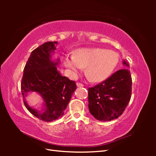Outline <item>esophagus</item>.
Returning a JSON list of instances; mask_svg holds the SVG:
<instances>
[{
  "instance_id": "esophagus-1",
  "label": "esophagus",
  "mask_w": 156,
  "mask_h": 156,
  "mask_svg": "<svg viewBox=\"0 0 156 156\" xmlns=\"http://www.w3.org/2000/svg\"><path fill=\"white\" fill-rule=\"evenodd\" d=\"M76 86H77L78 87H83L84 84L80 83V82H77V83H76Z\"/></svg>"
}]
</instances>
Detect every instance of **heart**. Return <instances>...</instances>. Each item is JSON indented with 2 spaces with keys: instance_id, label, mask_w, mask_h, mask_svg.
<instances>
[{
  "instance_id": "1",
  "label": "heart",
  "mask_w": 156,
  "mask_h": 156,
  "mask_svg": "<svg viewBox=\"0 0 156 156\" xmlns=\"http://www.w3.org/2000/svg\"><path fill=\"white\" fill-rule=\"evenodd\" d=\"M119 56L117 52L101 48H81L74 54H66L64 63L73 76H76L83 68L86 74L94 82L104 81L117 67Z\"/></svg>"
}]
</instances>
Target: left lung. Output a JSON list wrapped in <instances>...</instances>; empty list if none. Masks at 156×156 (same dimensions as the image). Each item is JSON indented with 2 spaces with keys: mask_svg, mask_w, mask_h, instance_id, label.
<instances>
[{
  "mask_svg": "<svg viewBox=\"0 0 156 156\" xmlns=\"http://www.w3.org/2000/svg\"><path fill=\"white\" fill-rule=\"evenodd\" d=\"M115 72L104 82L88 88V108L91 115L101 121L118 118L127 107L131 97L132 78L129 64Z\"/></svg>",
  "mask_w": 156,
  "mask_h": 156,
  "instance_id": "8db88e82",
  "label": "left lung"
}]
</instances>
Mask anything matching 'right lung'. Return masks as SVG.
I'll return each mask as SVG.
<instances>
[{
	"instance_id": "right-lung-1",
	"label": "right lung",
	"mask_w": 156,
	"mask_h": 156,
	"mask_svg": "<svg viewBox=\"0 0 156 156\" xmlns=\"http://www.w3.org/2000/svg\"><path fill=\"white\" fill-rule=\"evenodd\" d=\"M57 41L45 42L31 52L23 70L21 83L23 102L27 110L35 117L51 122L62 117L76 89V82L62 76L57 62L51 60V54L56 49ZM29 91H36L44 101L45 108L39 112L30 108L25 101Z\"/></svg>"
}]
</instances>
